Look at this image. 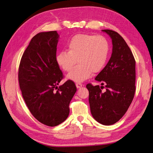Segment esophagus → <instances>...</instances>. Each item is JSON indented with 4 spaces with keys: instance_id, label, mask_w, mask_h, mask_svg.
Here are the masks:
<instances>
[{
    "instance_id": "esophagus-1",
    "label": "esophagus",
    "mask_w": 153,
    "mask_h": 153,
    "mask_svg": "<svg viewBox=\"0 0 153 153\" xmlns=\"http://www.w3.org/2000/svg\"><path fill=\"white\" fill-rule=\"evenodd\" d=\"M76 87L77 88H80L82 87V84L81 83H76Z\"/></svg>"
}]
</instances>
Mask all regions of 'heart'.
<instances>
[{
    "label": "heart",
    "mask_w": 153,
    "mask_h": 153,
    "mask_svg": "<svg viewBox=\"0 0 153 153\" xmlns=\"http://www.w3.org/2000/svg\"><path fill=\"white\" fill-rule=\"evenodd\" d=\"M68 51L62 50L56 56V61L65 71L70 72L68 78L75 82L87 80L92 73L101 71L106 65L109 45L102 35L78 34L68 44Z\"/></svg>",
    "instance_id": "1"
}]
</instances>
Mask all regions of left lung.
Wrapping results in <instances>:
<instances>
[{"mask_svg":"<svg viewBox=\"0 0 153 153\" xmlns=\"http://www.w3.org/2000/svg\"><path fill=\"white\" fill-rule=\"evenodd\" d=\"M112 39L113 51L108 64L95 78L101 86L88 83V101L93 118L104 125L114 124L127 112L135 92V60L119 33L102 30ZM106 91H102L103 85Z\"/></svg>","mask_w":153,"mask_h":153,"instance_id":"obj_1","label":"left lung"}]
</instances>
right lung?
<instances>
[{
	"mask_svg": "<svg viewBox=\"0 0 153 153\" xmlns=\"http://www.w3.org/2000/svg\"><path fill=\"white\" fill-rule=\"evenodd\" d=\"M58 39L56 31L35 35L24 52L18 70L19 87L26 106L39 122L49 127L66 120L76 91L70 80L57 87L63 78L56 61Z\"/></svg>",
	"mask_w": 153,
	"mask_h": 153,
	"instance_id": "1",
	"label": "right lung"
}]
</instances>
